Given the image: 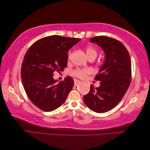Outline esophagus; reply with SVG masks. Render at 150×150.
<instances>
[{
	"label": "esophagus",
	"instance_id": "esophagus-1",
	"mask_svg": "<svg viewBox=\"0 0 150 150\" xmlns=\"http://www.w3.org/2000/svg\"><path fill=\"white\" fill-rule=\"evenodd\" d=\"M81 82L80 81H79V80H78V79H74V86H78L80 83H81Z\"/></svg>",
	"mask_w": 150,
	"mask_h": 150
}]
</instances>
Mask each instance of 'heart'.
Segmentation results:
<instances>
[{
  "instance_id": "obj_1",
  "label": "heart",
  "mask_w": 150,
  "mask_h": 150,
  "mask_svg": "<svg viewBox=\"0 0 150 150\" xmlns=\"http://www.w3.org/2000/svg\"><path fill=\"white\" fill-rule=\"evenodd\" d=\"M86 53L88 57L91 55H95L96 56L97 55V52L96 51V49L93 48V47H90V46L86 48ZM91 69H89V68H84V69H78L72 72V74L77 77H79V78H84L86 74H88L91 73Z\"/></svg>"
}]
</instances>
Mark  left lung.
<instances>
[{
  "instance_id": "obj_1",
  "label": "left lung",
  "mask_w": 150,
  "mask_h": 150,
  "mask_svg": "<svg viewBox=\"0 0 150 150\" xmlns=\"http://www.w3.org/2000/svg\"><path fill=\"white\" fill-rule=\"evenodd\" d=\"M103 51L104 61L94 80L100 86H90L84 96L86 106L96 112H105L115 108L128 90L131 78V62L128 50L119 40L106 36L89 39Z\"/></svg>"
}]
</instances>
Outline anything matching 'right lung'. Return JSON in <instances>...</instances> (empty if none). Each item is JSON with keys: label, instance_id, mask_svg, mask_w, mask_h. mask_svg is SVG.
Segmentation results:
<instances>
[{"label": "right lung", "instance_id": "right-lung-1", "mask_svg": "<svg viewBox=\"0 0 150 150\" xmlns=\"http://www.w3.org/2000/svg\"><path fill=\"white\" fill-rule=\"evenodd\" d=\"M80 40L51 35L37 40L27 51L21 67L22 82L31 102L40 110L52 111L65 102L74 80L67 76L57 82L53 73L64 71L68 51Z\"/></svg>", "mask_w": 150, "mask_h": 150}]
</instances>
